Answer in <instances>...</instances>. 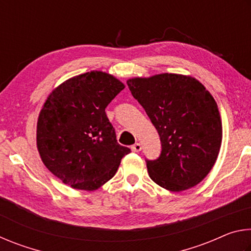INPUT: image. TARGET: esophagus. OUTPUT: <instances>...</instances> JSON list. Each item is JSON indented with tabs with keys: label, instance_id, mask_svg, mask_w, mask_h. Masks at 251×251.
I'll use <instances>...</instances> for the list:
<instances>
[{
	"label": "esophagus",
	"instance_id": "34e87169",
	"mask_svg": "<svg viewBox=\"0 0 251 251\" xmlns=\"http://www.w3.org/2000/svg\"><path fill=\"white\" fill-rule=\"evenodd\" d=\"M141 150H142V145L139 143H136V144H134L133 146H131V151H135V152L141 151Z\"/></svg>",
	"mask_w": 251,
	"mask_h": 251
}]
</instances>
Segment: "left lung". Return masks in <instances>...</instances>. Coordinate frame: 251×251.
<instances>
[{"label": "left lung", "instance_id": "obj_1", "mask_svg": "<svg viewBox=\"0 0 251 251\" xmlns=\"http://www.w3.org/2000/svg\"><path fill=\"white\" fill-rule=\"evenodd\" d=\"M127 85L160 137L159 157L146 159L151 180L176 193L199 184L222 146V118L214 97L199 80L180 74L130 78Z\"/></svg>", "mask_w": 251, "mask_h": 251}]
</instances>
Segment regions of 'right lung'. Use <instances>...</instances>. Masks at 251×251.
<instances>
[{
  "mask_svg": "<svg viewBox=\"0 0 251 251\" xmlns=\"http://www.w3.org/2000/svg\"><path fill=\"white\" fill-rule=\"evenodd\" d=\"M125 85L87 72L50 93L37 120L36 144L46 168L72 188L95 190L115 175L128 147L117 143L105 108Z\"/></svg>",
  "mask_w": 251,
  "mask_h": 251,
  "instance_id": "right-lung-1",
  "label": "right lung"
}]
</instances>
